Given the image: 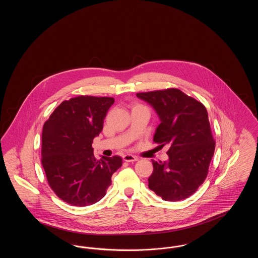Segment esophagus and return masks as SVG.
Returning a JSON list of instances; mask_svg holds the SVG:
<instances>
[{
    "label": "esophagus",
    "instance_id": "34e87169",
    "mask_svg": "<svg viewBox=\"0 0 258 258\" xmlns=\"http://www.w3.org/2000/svg\"><path fill=\"white\" fill-rule=\"evenodd\" d=\"M123 161L125 162H134L137 160V158L133 155H124L123 157Z\"/></svg>",
    "mask_w": 258,
    "mask_h": 258
}]
</instances>
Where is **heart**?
<instances>
[{"label": "heart", "mask_w": 258, "mask_h": 258, "mask_svg": "<svg viewBox=\"0 0 258 258\" xmlns=\"http://www.w3.org/2000/svg\"><path fill=\"white\" fill-rule=\"evenodd\" d=\"M141 107H143V106H141L140 104H133L132 105V110H134V109H136V108H141Z\"/></svg>", "instance_id": "b5f03b06"}]
</instances>
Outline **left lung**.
Wrapping results in <instances>:
<instances>
[{"instance_id": "8db88e82", "label": "left lung", "mask_w": 258, "mask_h": 258, "mask_svg": "<svg viewBox=\"0 0 258 258\" xmlns=\"http://www.w3.org/2000/svg\"><path fill=\"white\" fill-rule=\"evenodd\" d=\"M136 96L151 104L160 117L154 142L169 147L167 162L152 160L149 188L165 201L192 196L208 175L216 147L205 106L176 88Z\"/></svg>"}]
</instances>
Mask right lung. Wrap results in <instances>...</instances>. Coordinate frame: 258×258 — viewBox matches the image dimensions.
<instances>
[{
    "mask_svg": "<svg viewBox=\"0 0 258 258\" xmlns=\"http://www.w3.org/2000/svg\"><path fill=\"white\" fill-rule=\"evenodd\" d=\"M113 103L109 97L63 100L43 124L41 163L47 182L55 195L71 205L84 207L99 201L113 173L122 166L118 156L97 160L92 148Z\"/></svg>",
    "mask_w": 258,
    "mask_h": 258,
    "instance_id": "1",
    "label": "right lung"
}]
</instances>
